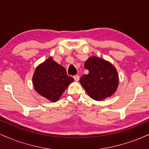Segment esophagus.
Wrapping results in <instances>:
<instances>
[{
	"label": "esophagus",
	"instance_id": "34e87169",
	"mask_svg": "<svg viewBox=\"0 0 149 149\" xmlns=\"http://www.w3.org/2000/svg\"><path fill=\"white\" fill-rule=\"evenodd\" d=\"M73 78H74V80H75V81H78V80H79V79H80V76H78V75H76V76H73Z\"/></svg>",
	"mask_w": 149,
	"mask_h": 149
}]
</instances>
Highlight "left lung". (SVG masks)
<instances>
[{
	"label": "left lung",
	"mask_w": 149,
	"mask_h": 149,
	"mask_svg": "<svg viewBox=\"0 0 149 149\" xmlns=\"http://www.w3.org/2000/svg\"><path fill=\"white\" fill-rule=\"evenodd\" d=\"M89 73L80 78V83L93 100L102 101L111 97L118 87V73L111 63L98 57H90L85 62Z\"/></svg>",
	"instance_id": "1"
}]
</instances>
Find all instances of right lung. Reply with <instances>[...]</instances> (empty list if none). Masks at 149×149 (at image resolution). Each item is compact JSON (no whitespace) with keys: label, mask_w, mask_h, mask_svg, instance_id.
Here are the masks:
<instances>
[{"label":"right lung","mask_w":149,"mask_h":149,"mask_svg":"<svg viewBox=\"0 0 149 149\" xmlns=\"http://www.w3.org/2000/svg\"><path fill=\"white\" fill-rule=\"evenodd\" d=\"M32 80L36 91L52 102H57L74 81L72 77L68 76L64 67L55 62L52 57L37 66Z\"/></svg>","instance_id":"1"}]
</instances>
